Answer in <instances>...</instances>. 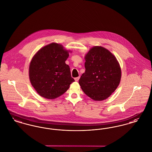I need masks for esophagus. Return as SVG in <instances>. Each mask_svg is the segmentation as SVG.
Masks as SVG:
<instances>
[{"label":"esophagus","mask_w":152,"mask_h":152,"mask_svg":"<svg viewBox=\"0 0 152 152\" xmlns=\"http://www.w3.org/2000/svg\"><path fill=\"white\" fill-rule=\"evenodd\" d=\"M80 77H76V78H75V80L76 81H79V80Z\"/></svg>","instance_id":"1"}]
</instances>
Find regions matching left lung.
Masks as SVG:
<instances>
[{
  "label": "left lung",
  "instance_id": "left-lung-1",
  "mask_svg": "<svg viewBox=\"0 0 152 152\" xmlns=\"http://www.w3.org/2000/svg\"><path fill=\"white\" fill-rule=\"evenodd\" d=\"M85 58L86 71L80 79V86L92 99L104 100L114 92L120 84V65L115 56L102 47L91 48Z\"/></svg>",
  "mask_w": 152,
  "mask_h": 152
}]
</instances>
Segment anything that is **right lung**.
Wrapping results in <instances>:
<instances>
[{"label": "right lung", "mask_w": 152, "mask_h": 152, "mask_svg": "<svg viewBox=\"0 0 152 152\" xmlns=\"http://www.w3.org/2000/svg\"><path fill=\"white\" fill-rule=\"evenodd\" d=\"M68 52L57 43L41 48L33 57L29 68L32 86L40 96L54 99L64 94L75 81L65 61Z\"/></svg>", "instance_id": "1"}]
</instances>
